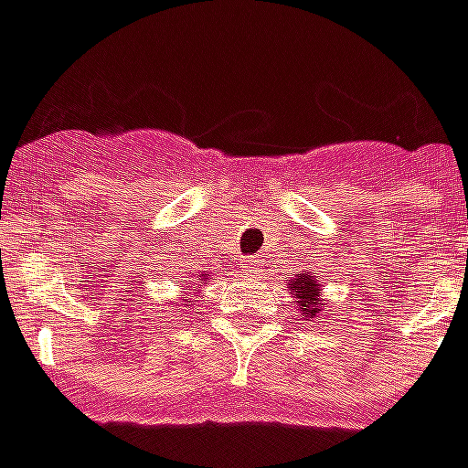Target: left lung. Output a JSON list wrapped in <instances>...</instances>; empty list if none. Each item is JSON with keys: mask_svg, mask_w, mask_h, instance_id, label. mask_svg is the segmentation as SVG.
I'll list each match as a JSON object with an SVG mask.
<instances>
[{"mask_svg": "<svg viewBox=\"0 0 468 468\" xmlns=\"http://www.w3.org/2000/svg\"><path fill=\"white\" fill-rule=\"evenodd\" d=\"M286 289L293 295L295 303H298V310H301L303 319L313 322L317 317L319 307H322V283L319 279H314L313 274H295V279H286Z\"/></svg>", "mask_w": 468, "mask_h": 468, "instance_id": "left-lung-1", "label": "left lung"}]
</instances>
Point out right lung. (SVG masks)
Listing matches in <instances>:
<instances>
[{
  "label": "right lung",
  "instance_id": "add662e5",
  "mask_svg": "<svg viewBox=\"0 0 468 468\" xmlns=\"http://www.w3.org/2000/svg\"><path fill=\"white\" fill-rule=\"evenodd\" d=\"M201 282H206V274H201Z\"/></svg>",
  "mask_w": 468,
  "mask_h": 468
}]
</instances>
